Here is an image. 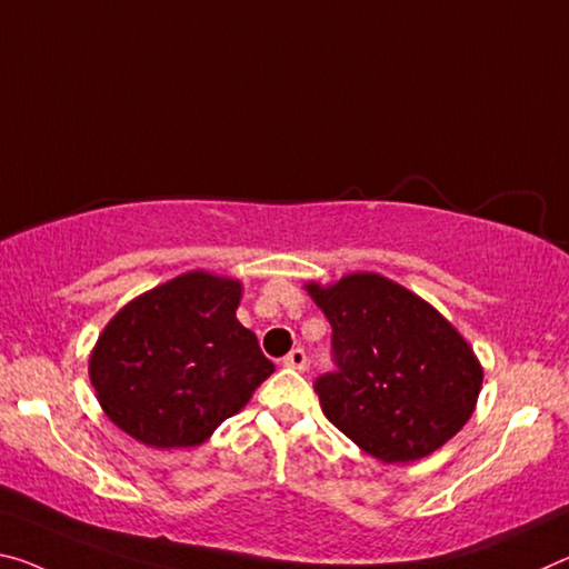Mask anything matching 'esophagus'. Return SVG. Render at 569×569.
<instances>
[{"label": "esophagus", "mask_w": 569, "mask_h": 569, "mask_svg": "<svg viewBox=\"0 0 569 569\" xmlns=\"http://www.w3.org/2000/svg\"><path fill=\"white\" fill-rule=\"evenodd\" d=\"M306 365H309V357H306L303 349H291L283 357V367H288V369H299V372H303Z\"/></svg>", "instance_id": "obj_1"}]
</instances>
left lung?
Segmentation results:
<instances>
[{"instance_id": "left-lung-1", "label": "left lung", "mask_w": 569, "mask_h": 569, "mask_svg": "<svg viewBox=\"0 0 569 569\" xmlns=\"http://www.w3.org/2000/svg\"><path fill=\"white\" fill-rule=\"evenodd\" d=\"M306 291L331 323L337 372L313 382L321 410L382 463L418 461L471 418L483 369L453 323L380 273Z\"/></svg>"}]
</instances>
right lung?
<instances>
[{
	"instance_id": "add662e5",
	"label": "right lung",
	"mask_w": 569,
	"mask_h": 569,
	"mask_svg": "<svg viewBox=\"0 0 569 569\" xmlns=\"http://www.w3.org/2000/svg\"><path fill=\"white\" fill-rule=\"evenodd\" d=\"M240 281L177 276L126 303L88 362L103 412L151 448H192L273 375L236 311Z\"/></svg>"
}]
</instances>
